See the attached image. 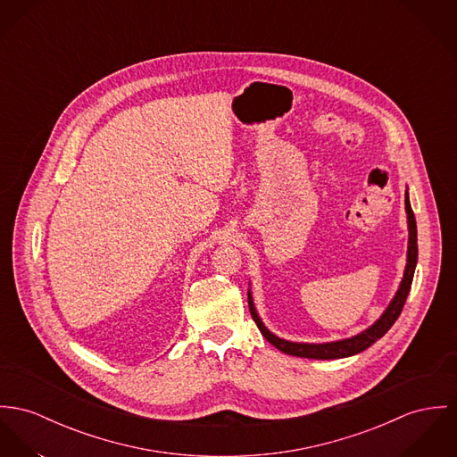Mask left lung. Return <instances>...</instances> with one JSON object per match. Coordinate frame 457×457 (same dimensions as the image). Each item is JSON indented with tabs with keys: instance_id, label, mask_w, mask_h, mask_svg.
<instances>
[{
	"instance_id": "obj_1",
	"label": "left lung",
	"mask_w": 457,
	"mask_h": 457,
	"mask_svg": "<svg viewBox=\"0 0 457 457\" xmlns=\"http://www.w3.org/2000/svg\"><path fill=\"white\" fill-rule=\"evenodd\" d=\"M405 211H407V219H409V252H407V266H405V275L402 285L396 292V295L393 297L391 304L387 306L386 312L383 316L372 325L369 327L365 332L354 336L352 339H345V341H336V343H325V345H301V343H288L283 341L280 337L273 336L261 321V318L253 310V303L248 292V310L250 315L253 318L255 325L259 327V330L262 332V336L280 352L292 354V356H301V358H316V360H334V358H345V356H352L356 353L367 350L369 346H372L378 339H381L387 330L391 328V325L396 321V318L402 313L403 304L407 301V295L411 292V285L414 278V271H416V264H418V226H416V217L411 207V200L409 195L405 193Z\"/></svg>"
}]
</instances>
